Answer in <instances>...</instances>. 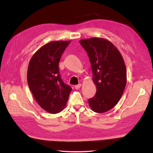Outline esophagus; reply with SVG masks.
<instances>
[{
    "label": "esophagus",
    "mask_w": 153,
    "mask_h": 153,
    "mask_svg": "<svg viewBox=\"0 0 153 153\" xmlns=\"http://www.w3.org/2000/svg\"><path fill=\"white\" fill-rule=\"evenodd\" d=\"M81 86H82V84H79L76 85V86H75V88H76V90H77V89L80 88V87H81Z\"/></svg>",
    "instance_id": "1"
}]
</instances>
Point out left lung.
<instances>
[{
  "mask_svg": "<svg viewBox=\"0 0 153 153\" xmlns=\"http://www.w3.org/2000/svg\"><path fill=\"white\" fill-rule=\"evenodd\" d=\"M79 42L88 55L97 87L95 96L88 100L89 106L96 113H105L122 97L127 82L125 62L117 48L105 38H86Z\"/></svg>",
  "mask_w": 153,
  "mask_h": 153,
  "instance_id": "obj_1",
  "label": "left lung"
}]
</instances>
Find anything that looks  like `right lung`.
Masks as SVG:
<instances>
[{
	"label": "right lung",
	"instance_id": "right-lung-1",
	"mask_svg": "<svg viewBox=\"0 0 153 153\" xmlns=\"http://www.w3.org/2000/svg\"><path fill=\"white\" fill-rule=\"evenodd\" d=\"M71 40L52 41L33 54L27 68V84L36 102L46 112L55 114L65 107L71 88L61 78L59 63Z\"/></svg>",
	"mask_w": 153,
	"mask_h": 153
}]
</instances>
